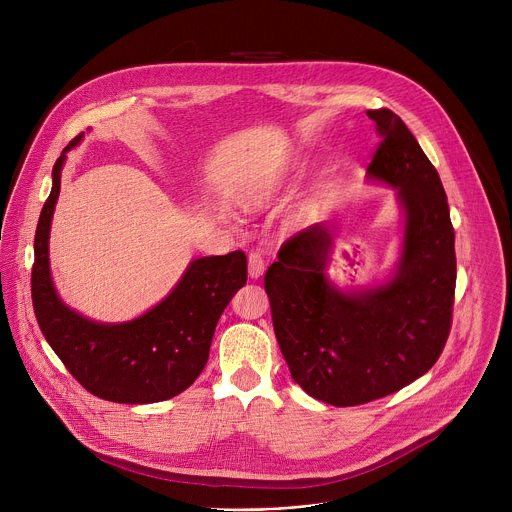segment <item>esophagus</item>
Wrapping results in <instances>:
<instances>
[{"label":"esophagus","instance_id":"34e87169","mask_svg":"<svg viewBox=\"0 0 512 512\" xmlns=\"http://www.w3.org/2000/svg\"><path fill=\"white\" fill-rule=\"evenodd\" d=\"M263 271H265V261H263L261 253L251 251V253H249V275H251L253 279H257V277L263 275Z\"/></svg>","mask_w":512,"mask_h":512}]
</instances>
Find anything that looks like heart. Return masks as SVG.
<instances>
[{
  "label": "heart",
  "mask_w": 512,
  "mask_h": 512,
  "mask_svg": "<svg viewBox=\"0 0 512 512\" xmlns=\"http://www.w3.org/2000/svg\"><path fill=\"white\" fill-rule=\"evenodd\" d=\"M261 198V194H249L247 196V202H257Z\"/></svg>",
  "instance_id": "1"
}]
</instances>
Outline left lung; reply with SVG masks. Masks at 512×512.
I'll return each mask as SVG.
<instances>
[{"label": "left lung", "instance_id": "left-lung-1", "mask_svg": "<svg viewBox=\"0 0 512 512\" xmlns=\"http://www.w3.org/2000/svg\"><path fill=\"white\" fill-rule=\"evenodd\" d=\"M367 115L381 135L367 174L395 186L405 210L393 279L352 294L330 285L332 233L324 225L289 237L265 273L291 379L336 407L387 397L425 375L446 346L454 310V227L440 174L399 115Z\"/></svg>", "mask_w": 512, "mask_h": 512}]
</instances>
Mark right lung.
Wrapping results in <instances>:
<instances>
[{"mask_svg":"<svg viewBox=\"0 0 512 512\" xmlns=\"http://www.w3.org/2000/svg\"><path fill=\"white\" fill-rule=\"evenodd\" d=\"M72 139L52 168V190L34 237L32 304L38 326L68 373L113 403H158L186 391L202 373L218 318L247 281L243 251L194 259L170 296L123 324H99L66 308L50 277L48 237L60 172Z\"/></svg>","mask_w":512,"mask_h":512,"instance_id":"right-lung-1","label":"right lung"}]
</instances>
